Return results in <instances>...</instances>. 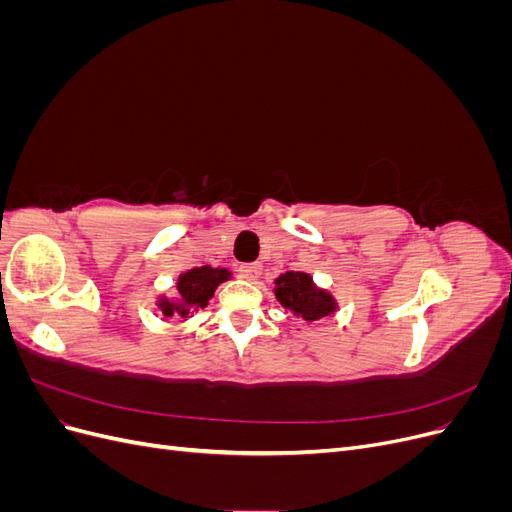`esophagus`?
<instances>
[{"mask_svg":"<svg viewBox=\"0 0 512 512\" xmlns=\"http://www.w3.org/2000/svg\"><path fill=\"white\" fill-rule=\"evenodd\" d=\"M260 273H262V267L258 265V262H250V265H241L239 267V275L243 277V280L254 282V280H258Z\"/></svg>","mask_w":512,"mask_h":512,"instance_id":"esophagus-1","label":"esophagus"}]
</instances>
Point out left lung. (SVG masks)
<instances>
[{"label":"left lung","mask_w":512,"mask_h":512,"mask_svg":"<svg viewBox=\"0 0 512 512\" xmlns=\"http://www.w3.org/2000/svg\"><path fill=\"white\" fill-rule=\"evenodd\" d=\"M275 297L294 316H301L303 320H318L322 316L331 314L335 309L333 299L327 292L316 290L312 284V277L305 273H286L275 282Z\"/></svg>","instance_id":"1"}]
</instances>
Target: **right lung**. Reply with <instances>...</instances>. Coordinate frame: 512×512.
Masks as SVG:
<instances>
[{
    "label": "right lung",
    "mask_w": 512,
    "mask_h": 512,
    "mask_svg": "<svg viewBox=\"0 0 512 512\" xmlns=\"http://www.w3.org/2000/svg\"><path fill=\"white\" fill-rule=\"evenodd\" d=\"M230 273L226 269H211V267H200L192 269L188 273H183L179 277V303L170 305L168 301H162L160 307L164 316H173V312H179L183 318L190 314V309L205 307L209 299L213 297L215 288H218L222 282H226Z\"/></svg>",
    "instance_id": "add662e5"
}]
</instances>
